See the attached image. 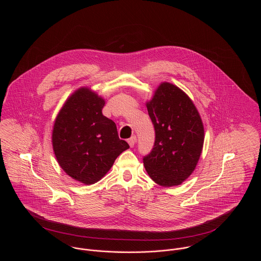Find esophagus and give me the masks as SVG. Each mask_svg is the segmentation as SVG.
<instances>
[{"label":"esophagus","instance_id":"esophagus-1","mask_svg":"<svg viewBox=\"0 0 261 261\" xmlns=\"http://www.w3.org/2000/svg\"><path fill=\"white\" fill-rule=\"evenodd\" d=\"M136 141H137L136 136H133L130 139H128V140H127V143H128V145H129V147H130V148H133V147L135 146Z\"/></svg>","mask_w":261,"mask_h":261}]
</instances>
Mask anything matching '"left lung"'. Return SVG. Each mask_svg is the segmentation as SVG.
Returning a JSON list of instances; mask_svg holds the SVG:
<instances>
[{"label": "left lung", "instance_id": "left-lung-1", "mask_svg": "<svg viewBox=\"0 0 261 261\" xmlns=\"http://www.w3.org/2000/svg\"><path fill=\"white\" fill-rule=\"evenodd\" d=\"M147 109L155 137L144 166L156 184L180 185L195 170L202 151L201 117L186 93L168 82L159 86Z\"/></svg>", "mask_w": 261, "mask_h": 261}]
</instances>
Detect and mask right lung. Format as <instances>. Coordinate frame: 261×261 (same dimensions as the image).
Wrapping results in <instances>:
<instances>
[{
    "instance_id": "right-lung-1",
    "label": "right lung",
    "mask_w": 261,
    "mask_h": 261,
    "mask_svg": "<svg viewBox=\"0 0 261 261\" xmlns=\"http://www.w3.org/2000/svg\"><path fill=\"white\" fill-rule=\"evenodd\" d=\"M105 100L87 88L74 92L59 112L52 143L67 175L86 184L99 181L129 146L119 140L115 123L102 114Z\"/></svg>"
}]
</instances>
